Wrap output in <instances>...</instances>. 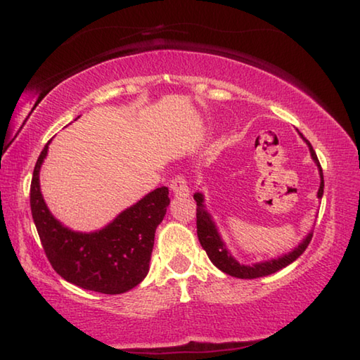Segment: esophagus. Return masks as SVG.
I'll return each mask as SVG.
<instances>
[{
    "mask_svg": "<svg viewBox=\"0 0 360 360\" xmlns=\"http://www.w3.org/2000/svg\"><path fill=\"white\" fill-rule=\"evenodd\" d=\"M169 188L176 195V197H187L188 195V187L187 181L182 174H176L174 178L169 181Z\"/></svg>",
    "mask_w": 360,
    "mask_h": 360,
    "instance_id": "esophagus-1",
    "label": "esophagus"
}]
</instances>
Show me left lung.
Masks as SVG:
<instances>
[{
    "label": "left lung",
    "instance_id": "8db88e82",
    "mask_svg": "<svg viewBox=\"0 0 360 360\" xmlns=\"http://www.w3.org/2000/svg\"><path fill=\"white\" fill-rule=\"evenodd\" d=\"M308 146H309V152H311L313 160L318 163L319 172H321V187L318 192V197L321 198L322 193H324V176H322L321 163L318 160V155H316L313 146L309 143H308ZM193 198H195V202H197V235H198L200 245H202L206 254H208V257L212 264H214L219 270H222L224 273H227V275H230V276L241 278V279H254V278L271 275V273L281 270V268L288 266L295 259L300 257V255L304 252V249L308 248L309 241H311V238H313V233H309L307 238L303 240V243H300V246L295 248L294 251L283 255V257H279V259L262 262V264H255V265H240L238 262H236L229 254L227 249H225V245L222 243V240L219 238V233L214 227V224H212L210 214L205 210L203 195L195 193Z\"/></svg>",
    "mask_w": 360,
    "mask_h": 360
}]
</instances>
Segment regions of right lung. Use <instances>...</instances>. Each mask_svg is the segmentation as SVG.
<instances>
[{
    "label": "right lung",
    "instance_id": "right-lung-1",
    "mask_svg": "<svg viewBox=\"0 0 360 360\" xmlns=\"http://www.w3.org/2000/svg\"><path fill=\"white\" fill-rule=\"evenodd\" d=\"M49 143L34 165L30 205L42 249L53 270L79 288L122 294L143 281L149 271L157 225L169 205L168 187H158L95 233H77L63 227L49 212L39 191V168Z\"/></svg>",
    "mask_w": 360,
    "mask_h": 360
}]
</instances>
